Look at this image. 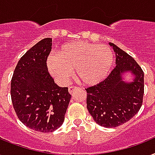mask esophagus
<instances>
[{"label":"esophagus","instance_id":"obj_1","mask_svg":"<svg viewBox=\"0 0 155 155\" xmlns=\"http://www.w3.org/2000/svg\"><path fill=\"white\" fill-rule=\"evenodd\" d=\"M78 86H69V93H70V94H72V93H73L74 91H76V90H78Z\"/></svg>","mask_w":155,"mask_h":155}]
</instances>
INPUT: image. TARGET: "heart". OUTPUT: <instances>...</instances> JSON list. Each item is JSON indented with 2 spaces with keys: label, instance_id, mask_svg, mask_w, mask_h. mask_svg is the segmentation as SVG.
<instances>
[{
  "label": "heart",
  "instance_id": "heart-1",
  "mask_svg": "<svg viewBox=\"0 0 155 155\" xmlns=\"http://www.w3.org/2000/svg\"><path fill=\"white\" fill-rule=\"evenodd\" d=\"M114 53L104 44L85 41L68 43L47 58L49 73L60 83H65L75 68L76 75L84 84L94 86L106 78L113 66Z\"/></svg>",
  "mask_w": 155,
  "mask_h": 155
}]
</instances>
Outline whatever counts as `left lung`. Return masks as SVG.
<instances>
[{"instance_id":"left-lung-1","label":"left lung","mask_w":155,"mask_h":155,"mask_svg":"<svg viewBox=\"0 0 155 155\" xmlns=\"http://www.w3.org/2000/svg\"><path fill=\"white\" fill-rule=\"evenodd\" d=\"M116 52V68L105 80L86 89V107L101 126L115 128L129 121L141 108L144 95V72L131 56L112 43ZM130 71L135 78L124 83L122 74Z\"/></svg>"}]
</instances>
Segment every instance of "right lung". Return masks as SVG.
Instances as JSON below:
<instances>
[{"mask_svg":"<svg viewBox=\"0 0 155 155\" xmlns=\"http://www.w3.org/2000/svg\"><path fill=\"white\" fill-rule=\"evenodd\" d=\"M51 39L40 40L18 62L11 79V100L21 123L31 129L51 133L62 125L71 99L68 87L55 83L47 68Z\"/></svg>","mask_w":155,"mask_h":155,"instance_id":"obj_1","label":"right lung"}]
</instances>
